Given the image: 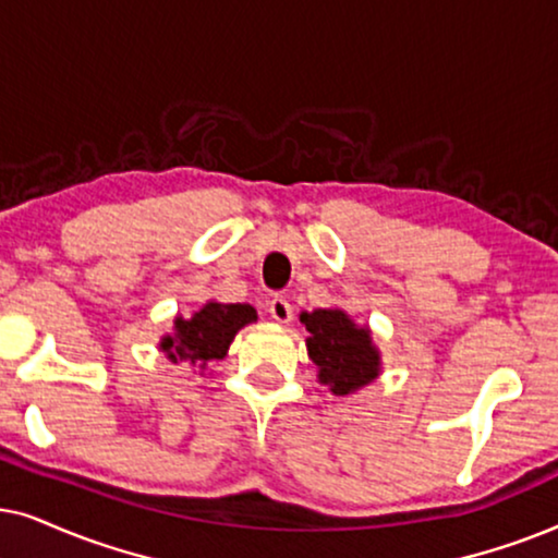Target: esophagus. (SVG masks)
I'll return each mask as SVG.
<instances>
[{"mask_svg": "<svg viewBox=\"0 0 558 558\" xmlns=\"http://www.w3.org/2000/svg\"><path fill=\"white\" fill-rule=\"evenodd\" d=\"M267 311H270V316L278 324H288V322H291V316H293L291 303H288L283 295H275V299L270 301V306H267Z\"/></svg>", "mask_w": 558, "mask_h": 558, "instance_id": "1", "label": "esophagus"}]
</instances>
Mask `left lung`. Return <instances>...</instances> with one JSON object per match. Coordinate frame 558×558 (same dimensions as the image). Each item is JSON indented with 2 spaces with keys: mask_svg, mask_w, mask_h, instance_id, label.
<instances>
[{
  "mask_svg": "<svg viewBox=\"0 0 558 558\" xmlns=\"http://www.w3.org/2000/svg\"><path fill=\"white\" fill-rule=\"evenodd\" d=\"M301 322L306 324V347L318 367V383L333 396H349L380 375V352L367 326H356L341 308L303 311Z\"/></svg>",
  "mask_w": 558,
  "mask_h": 558,
  "instance_id": "left-lung-1",
  "label": "left lung"
}]
</instances>
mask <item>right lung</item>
Listing matches in <instances>:
<instances>
[{
  "label": "right lung",
  "mask_w": 558,
  "mask_h": 558,
  "mask_svg": "<svg viewBox=\"0 0 558 558\" xmlns=\"http://www.w3.org/2000/svg\"><path fill=\"white\" fill-rule=\"evenodd\" d=\"M252 322H257V311L250 303L209 301L191 318L178 316L173 333L160 339V349L170 362H185L204 369L209 362L225 360L236 331Z\"/></svg>",
  "instance_id": "right-lung-1"
}]
</instances>
